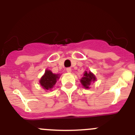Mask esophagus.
<instances>
[{
	"mask_svg": "<svg viewBox=\"0 0 135 135\" xmlns=\"http://www.w3.org/2000/svg\"><path fill=\"white\" fill-rule=\"evenodd\" d=\"M66 71H67V72H68V73H71V69L70 68H68L66 69Z\"/></svg>",
	"mask_w": 135,
	"mask_h": 135,
	"instance_id": "1",
	"label": "esophagus"
}]
</instances>
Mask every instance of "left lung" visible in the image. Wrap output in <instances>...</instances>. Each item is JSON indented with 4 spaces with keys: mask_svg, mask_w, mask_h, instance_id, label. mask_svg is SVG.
I'll list each match as a JSON object with an SVG mask.
<instances>
[{
    "mask_svg": "<svg viewBox=\"0 0 135 135\" xmlns=\"http://www.w3.org/2000/svg\"><path fill=\"white\" fill-rule=\"evenodd\" d=\"M96 80L97 78L93 73H92L90 71H89V72L85 71L84 72V76L80 79V82L84 89H90L91 82H94L96 81Z\"/></svg>",
    "mask_w": 135,
    "mask_h": 135,
    "instance_id": "left-lung-1",
    "label": "left lung"
}]
</instances>
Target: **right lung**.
<instances>
[{
	"label": "right lung",
	"mask_w": 135,
	"mask_h": 135,
	"mask_svg": "<svg viewBox=\"0 0 135 135\" xmlns=\"http://www.w3.org/2000/svg\"><path fill=\"white\" fill-rule=\"evenodd\" d=\"M61 75L53 74L51 70H46L44 75L41 77L40 84L45 90H51L55 84H56L57 80H59Z\"/></svg>",
	"instance_id": "add662e5"
}]
</instances>
